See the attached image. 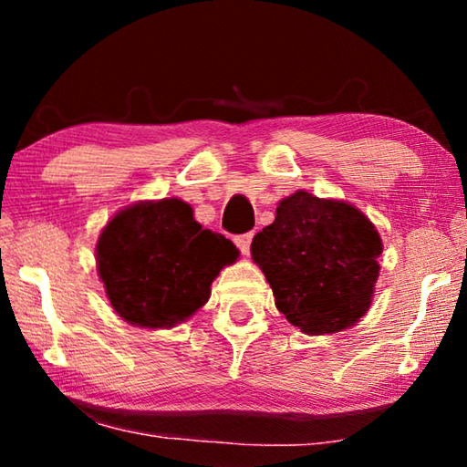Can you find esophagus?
<instances>
[{
	"mask_svg": "<svg viewBox=\"0 0 467 467\" xmlns=\"http://www.w3.org/2000/svg\"><path fill=\"white\" fill-rule=\"evenodd\" d=\"M251 241H253V233H244V234L234 236V244H236V247H239V251L243 253V255H249Z\"/></svg>",
	"mask_w": 467,
	"mask_h": 467,
	"instance_id": "34e87169",
	"label": "esophagus"
}]
</instances>
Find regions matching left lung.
<instances>
[{
	"instance_id": "left-lung-1",
	"label": "left lung",
	"mask_w": 467,
	"mask_h": 467,
	"mask_svg": "<svg viewBox=\"0 0 467 467\" xmlns=\"http://www.w3.org/2000/svg\"><path fill=\"white\" fill-rule=\"evenodd\" d=\"M383 244L354 205L306 192L282 200L275 220L253 236V262L275 306L305 334H336L368 311Z\"/></svg>"
}]
</instances>
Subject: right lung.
<instances>
[{
  "mask_svg": "<svg viewBox=\"0 0 467 467\" xmlns=\"http://www.w3.org/2000/svg\"><path fill=\"white\" fill-rule=\"evenodd\" d=\"M239 257L223 234L202 228L189 203L140 202L100 233L97 262L119 317L140 327H172L208 303L210 284Z\"/></svg>",
  "mask_w": 467,
  "mask_h": 467,
  "instance_id": "add662e5",
  "label": "right lung"
}]
</instances>
